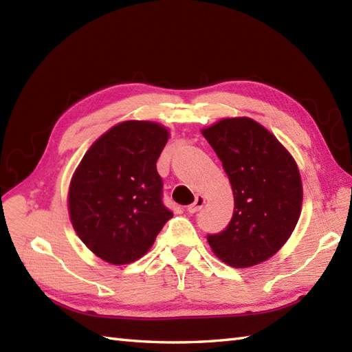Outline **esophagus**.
<instances>
[{"instance_id": "esophagus-1", "label": "esophagus", "mask_w": 352, "mask_h": 352, "mask_svg": "<svg viewBox=\"0 0 352 352\" xmlns=\"http://www.w3.org/2000/svg\"><path fill=\"white\" fill-rule=\"evenodd\" d=\"M204 203H206V198L203 197V195H197V198H195V203H192V204H189L188 206V212L189 213H197L199 208H203V206H204Z\"/></svg>"}]
</instances>
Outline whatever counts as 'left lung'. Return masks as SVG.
Segmentation results:
<instances>
[{
  "label": "left lung",
  "instance_id": "obj_1",
  "mask_svg": "<svg viewBox=\"0 0 352 352\" xmlns=\"http://www.w3.org/2000/svg\"><path fill=\"white\" fill-rule=\"evenodd\" d=\"M222 162L234 195L226 230L207 234L208 245L233 267L272 257L294 231L302 204L295 160L265 126L250 118L222 119L203 130Z\"/></svg>",
  "mask_w": 352,
  "mask_h": 352
}]
</instances>
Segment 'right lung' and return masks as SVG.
I'll use <instances>...</instances> for the list:
<instances>
[{
  "label": "right lung",
  "mask_w": 352,
  "mask_h": 352,
  "mask_svg": "<svg viewBox=\"0 0 352 352\" xmlns=\"http://www.w3.org/2000/svg\"><path fill=\"white\" fill-rule=\"evenodd\" d=\"M168 138L155 122L118 124L89 148L72 177L74 230L107 263L140 258L172 218L155 166Z\"/></svg>",
  "instance_id": "right-lung-1"
}]
</instances>
